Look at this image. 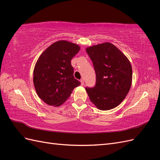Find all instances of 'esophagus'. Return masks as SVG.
<instances>
[{
	"instance_id": "34e87169",
	"label": "esophagus",
	"mask_w": 160,
	"mask_h": 160,
	"mask_svg": "<svg viewBox=\"0 0 160 160\" xmlns=\"http://www.w3.org/2000/svg\"><path fill=\"white\" fill-rule=\"evenodd\" d=\"M81 85H84V80L83 79H81Z\"/></svg>"
}]
</instances>
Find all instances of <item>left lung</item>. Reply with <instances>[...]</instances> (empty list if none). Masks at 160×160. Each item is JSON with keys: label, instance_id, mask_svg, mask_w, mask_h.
<instances>
[{"label": "left lung", "instance_id": "8db88e82", "mask_svg": "<svg viewBox=\"0 0 160 160\" xmlns=\"http://www.w3.org/2000/svg\"><path fill=\"white\" fill-rule=\"evenodd\" d=\"M86 51L93 62L95 85L85 88L91 101L100 110L117 107L132 85V68L128 58L110 42L88 47Z\"/></svg>", "mask_w": 160, "mask_h": 160}]
</instances>
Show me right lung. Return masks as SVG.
Returning <instances> with one entry per match:
<instances>
[{
  "instance_id": "right-lung-1",
  "label": "right lung",
  "mask_w": 160,
  "mask_h": 160,
  "mask_svg": "<svg viewBox=\"0 0 160 160\" xmlns=\"http://www.w3.org/2000/svg\"><path fill=\"white\" fill-rule=\"evenodd\" d=\"M80 50L75 43L55 42L38 58L33 72V82L39 98L47 104L59 106L69 98L81 82L75 79L71 59Z\"/></svg>"
}]
</instances>
